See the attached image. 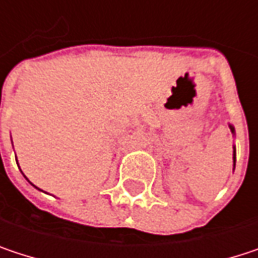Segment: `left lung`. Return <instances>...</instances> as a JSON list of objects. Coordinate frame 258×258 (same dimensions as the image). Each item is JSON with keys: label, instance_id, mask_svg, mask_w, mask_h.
Wrapping results in <instances>:
<instances>
[{"label": "left lung", "instance_id": "1", "mask_svg": "<svg viewBox=\"0 0 258 258\" xmlns=\"http://www.w3.org/2000/svg\"><path fill=\"white\" fill-rule=\"evenodd\" d=\"M230 128H232V133H234V128H233L232 125H230ZM234 163H236V149H234Z\"/></svg>", "mask_w": 258, "mask_h": 258}]
</instances>
